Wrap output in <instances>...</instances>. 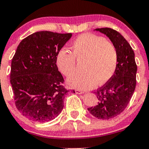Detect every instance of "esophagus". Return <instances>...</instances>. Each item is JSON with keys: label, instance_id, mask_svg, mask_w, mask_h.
Listing matches in <instances>:
<instances>
[{"label": "esophagus", "instance_id": "obj_1", "mask_svg": "<svg viewBox=\"0 0 149 149\" xmlns=\"http://www.w3.org/2000/svg\"><path fill=\"white\" fill-rule=\"evenodd\" d=\"M76 94H79V95H80V94L84 93V92L81 91V90H76Z\"/></svg>", "mask_w": 149, "mask_h": 149}]
</instances>
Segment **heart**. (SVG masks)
I'll list each match as a JSON object with an SVG mask.
<instances>
[{"label":"heart","instance_id":"1","mask_svg":"<svg viewBox=\"0 0 149 149\" xmlns=\"http://www.w3.org/2000/svg\"><path fill=\"white\" fill-rule=\"evenodd\" d=\"M71 47L73 54L64 50L58 54V68L68 76L75 71L76 59L84 60V73L71 75L66 80L69 86L78 90H90L111 79L118 61L117 50L112 42L100 36L84 33L77 38Z\"/></svg>","mask_w":149,"mask_h":149}]
</instances>
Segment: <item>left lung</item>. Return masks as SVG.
I'll list each match as a JSON object with an SVG mask.
<instances>
[{"label":"left lung","mask_w":149,"mask_h":149,"mask_svg":"<svg viewBox=\"0 0 149 149\" xmlns=\"http://www.w3.org/2000/svg\"><path fill=\"white\" fill-rule=\"evenodd\" d=\"M104 34L115 45L118 61L114 74L105 85L95 92L98 104L88 108L90 113L101 120H108L121 113L127 107L136 87L137 67L134 53L125 38L110 28L95 29Z\"/></svg>","instance_id":"left-lung-1"}]
</instances>
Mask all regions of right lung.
<instances>
[{
    "label": "right lung",
    "mask_w": 149,
    "mask_h": 149,
    "mask_svg": "<svg viewBox=\"0 0 149 149\" xmlns=\"http://www.w3.org/2000/svg\"><path fill=\"white\" fill-rule=\"evenodd\" d=\"M71 36V33L38 31L19 44L12 59L10 83L19 111L31 120L50 121L62 111L69 90L62 85L64 78L56 62Z\"/></svg>",
    "instance_id": "obj_1"
}]
</instances>
